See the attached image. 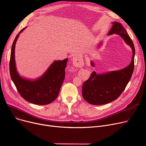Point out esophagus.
<instances>
[{
  "mask_svg": "<svg viewBox=\"0 0 146 146\" xmlns=\"http://www.w3.org/2000/svg\"><path fill=\"white\" fill-rule=\"evenodd\" d=\"M73 63L76 66H82L83 65V63L82 61L79 60V58L78 57H75L73 58Z\"/></svg>",
  "mask_w": 146,
  "mask_h": 146,
  "instance_id": "esophagus-1",
  "label": "esophagus"
}]
</instances>
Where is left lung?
Segmentation results:
<instances>
[{
	"instance_id": "8db88e82",
	"label": "left lung",
	"mask_w": 146,
	"mask_h": 146,
	"mask_svg": "<svg viewBox=\"0 0 146 146\" xmlns=\"http://www.w3.org/2000/svg\"><path fill=\"white\" fill-rule=\"evenodd\" d=\"M113 34L120 35L131 47L132 61L127 67L119 70L98 74L94 72L91 74L89 79L83 84L82 96L86 102L92 105L106 104L117 99L124 90L134 71L135 48L131 38L121 24L117 22H112V27L108 35ZM91 65L94 66L92 61Z\"/></svg>"
}]
</instances>
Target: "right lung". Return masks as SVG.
I'll list each match as a JSON object with an SVG mask.
<instances>
[{
  "label": "right lung",
  "instance_id": "add662e5",
  "mask_svg": "<svg viewBox=\"0 0 146 146\" xmlns=\"http://www.w3.org/2000/svg\"><path fill=\"white\" fill-rule=\"evenodd\" d=\"M25 28L18 33L12 44L9 63L11 77L19 94L25 100L36 105H47L54 101L58 95L64 80L68 58L54 61L41 77L34 80L21 77L15 64V48L20 33Z\"/></svg>",
  "mask_w": 146,
  "mask_h": 146
}]
</instances>
